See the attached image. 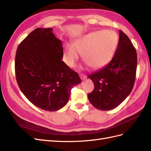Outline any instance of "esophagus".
Returning a JSON list of instances; mask_svg holds the SVG:
<instances>
[{
    "instance_id": "esophagus-1",
    "label": "esophagus",
    "mask_w": 151,
    "mask_h": 151,
    "mask_svg": "<svg viewBox=\"0 0 151 151\" xmlns=\"http://www.w3.org/2000/svg\"><path fill=\"white\" fill-rule=\"evenodd\" d=\"M80 78H81V79H82V80H86V79L87 78V76L84 75H80Z\"/></svg>"
}]
</instances>
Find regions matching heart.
<instances>
[{
	"mask_svg": "<svg viewBox=\"0 0 151 151\" xmlns=\"http://www.w3.org/2000/svg\"><path fill=\"white\" fill-rule=\"evenodd\" d=\"M119 43L118 34L114 30H100L76 38L73 44L64 45L63 60L69 67L74 68L82 53L86 64L101 69L113 59Z\"/></svg>",
	"mask_w": 151,
	"mask_h": 151,
	"instance_id": "obj_1",
	"label": "heart"
}]
</instances>
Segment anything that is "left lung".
I'll return each mask as SVG.
<instances>
[{
  "instance_id": "left-lung-1",
  "label": "left lung",
  "mask_w": 151,
  "mask_h": 151,
  "mask_svg": "<svg viewBox=\"0 0 151 151\" xmlns=\"http://www.w3.org/2000/svg\"><path fill=\"white\" fill-rule=\"evenodd\" d=\"M137 66L136 50L126 34L120 30L113 59L87 77L94 84V91L88 94L92 105L101 110H110L118 106L133 89Z\"/></svg>"
}]
</instances>
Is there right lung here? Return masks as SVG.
Masks as SVG:
<instances>
[{
    "label": "right lung",
    "instance_id": "add662e5",
    "mask_svg": "<svg viewBox=\"0 0 151 151\" xmlns=\"http://www.w3.org/2000/svg\"><path fill=\"white\" fill-rule=\"evenodd\" d=\"M52 28H37L19 45L15 73L19 87L34 105L49 111L69 101L73 86L81 83L78 73L62 60L61 40Z\"/></svg>",
    "mask_w": 151,
    "mask_h": 151
}]
</instances>
